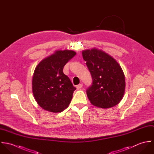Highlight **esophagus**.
<instances>
[{
	"label": "esophagus",
	"mask_w": 154,
	"mask_h": 154,
	"mask_svg": "<svg viewBox=\"0 0 154 154\" xmlns=\"http://www.w3.org/2000/svg\"><path fill=\"white\" fill-rule=\"evenodd\" d=\"M82 87H83V85H82V84H79V85H76V88H77L78 89H81V88H82Z\"/></svg>",
	"instance_id": "1"
}]
</instances>
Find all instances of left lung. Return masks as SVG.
<instances>
[{
	"instance_id": "1",
	"label": "left lung",
	"mask_w": 154,
	"mask_h": 154,
	"mask_svg": "<svg viewBox=\"0 0 154 154\" xmlns=\"http://www.w3.org/2000/svg\"><path fill=\"white\" fill-rule=\"evenodd\" d=\"M82 56L92 78V85L87 89L91 103L102 109L118 104L126 87L120 65L110 54L96 48L83 50Z\"/></svg>"
}]
</instances>
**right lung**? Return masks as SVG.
I'll return each instance as SVG.
<instances>
[{
	"label": "right lung",
	"instance_id": "obj_1",
	"mask_svg": "<svg viewBox=\"0 0 154 154\" xmlns=\"http://www.w3.org/2000/svg\"><path fill=\"white\" fill-rule=\"evenodd\" d=\"M75 54L73 50H57L36 66L32 89L35 101L43 109L60 112L69 106L76 88L63 69Z\"/></svg>",
	"mask_w": 154,
	"mask_h": 154
}]
</instances>
